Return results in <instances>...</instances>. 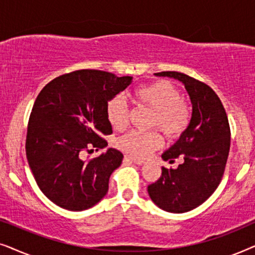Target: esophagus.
I'll list each match as a JSON object with an SVG mask.
<instances>
[{"label":"esophagus","instance_id":"34e87169","mask_svg":"<svg viewBox=\"0 0 255 255\" xmlns=\"http://www.w3.org/2000/svg\"><path fill=\"white\" fill-rule=\"evenodd\" d=\"M124 160L125 161H130V162H133V163H135V165H142V163H145L144 161H142V160H138V159H134V158H132V156H125L124 158Z\"/></svg>","mask_w":255,"mask_h":255}]
</instances>
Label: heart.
I'll list each match as a JSON object with an SVG mask.
<instances>
[{"label": "heart", "mask_w": 255, "mask_h": 255, "mask_svg": "<svg viewBox=\"0 0 255 255\" xmlns=\"http://www.w3.org/2000/svg\"><path fill=\"white\" fill-rule=\"evenodd\" d=\"M139 106L153 111L151 128H159L168 138H179L190 124L191 108L181 99L180 90L167 80H156L135 89ZM128 107L123 96H116L107 106V117L115 130L128 124ZM117 147L134 158H145L162 145L158 131H132L117 139Z\"/></svg>", "instance_id": "heart-1"}]
</instances>
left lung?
Returning <instances> with one entry per match:
<instances>
[{
    "label": "left lung",
    "mask_w": 255,
    "mask_h": 255,
    "mask_svg": "<svg viewBox=\"0 0 255 255\" xmlns=\"http://www.w3.org/2000/svg\"><path fill=\"white\" fill-rule=\"evenodd\" d=\"M179 80L189 94L193 114L179 140L161 155L176 169L162 167L161 176L149 184L151 200L162 210L182 214L197 208L217 189L230 151V125L225 109L214 90L204 82L179 72L154 73Z\"/></svg>",
    "instance_id": "8db88e82"
}]
</instances>
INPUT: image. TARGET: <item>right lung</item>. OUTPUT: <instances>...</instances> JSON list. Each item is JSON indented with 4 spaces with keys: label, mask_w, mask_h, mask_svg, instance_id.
<instances>
[{
    "label": "right lung",
    "mask_w": 255,
    "mask_h": 255,
    "mask_svg": "<svg viewBox=\"0 0 255 255\" xmlns=\"http://www.w3.org/2000/svg\"><path fill=\"white\" fill-rule=\"evenodd\" d=\"M131 82L132 76L81 69L52 80L37 96L27 124L26 158L39 189L58 207L82 211L107 195L123 154L108 148L83 161L81 153L107 147L102 137L113 133L108 102Z\"/></svg>",
    "instance_id": "add662e5"
}]
</instances>
